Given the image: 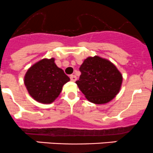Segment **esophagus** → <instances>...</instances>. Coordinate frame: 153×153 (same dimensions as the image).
<instances>
[{
  "label": "esophagus",
  "mask_w": 153,
  "mask_h": 153,
  "mask_svg": "<svg viewBox=\"0 0 153 153\" xmlns=\"http://www.w3.org/2000/svg\"><path fill=\"white\" fill-rule=\"evenodd\" d=\"M70 78H71V80L72 82H75L76 80V76H75V75H71Z\"/></svg>",
  "instance_id": "1"
}]
</instances>
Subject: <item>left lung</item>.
Listing matches in <instances>:
<instances>
[{"mask_svg": "<svg viewBox=\"0 0 153 153\" xmlns=\"http://www.w3.org/2000/svg\"><path fill=\"white\" fill-rule=\"evenodd\" d=\"M76 82L86 99L95 104L110 102L120 91L123 76L113 63L98 56L88 57L79 68Z\"/></svg>", "mask_w": 153, "mask_h": 153, "instance_id": "left-lung-1", "label": "left lung"}]
</instances>
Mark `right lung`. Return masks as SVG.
<instances>
[{"label": "right lung", "mask_w": 153, "mask_h": 153, "mask_svg": "<svg viewBox=\"0 0 153 153\" xmlns=\"http://www.w3.org/2000/svg\"><path fill=\"white\" fill-rule=\"evenodd\" d=\"M55 59H43L27 70L25 84L30 96L38 102L50 104L60 94L70 78L57 67Z\"/></svg>", "instance_id": "right-lung-1"}]
</instances>
